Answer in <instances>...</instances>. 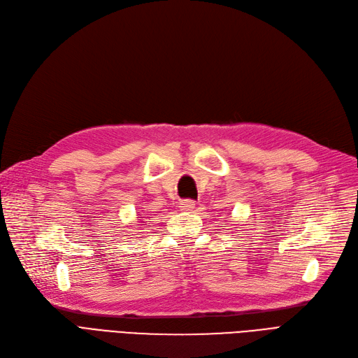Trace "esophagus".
<instances>
[{"mask_svg": "<svg viewBox=\"0 0 358 358\" xmlns=\"http://www.w3.org/2000/svg\"><path fill=\"white\" fill-rule=\"evenodd\" d=\"M180 210H185V212H189V210H192V208L195 207V203L194 201H191V200H183V201H180Z\"/></svg>", "mask_w": 358, "mask_h": 358, "instance_id": "1", "label": "esophagus"}]
</instances>
